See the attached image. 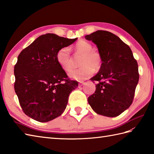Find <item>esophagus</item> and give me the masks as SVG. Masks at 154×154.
Wrapping results in <instances>:
<instances>
[{
    "instance_id": "obj_1",
    "label": "esophagus",
    "mask_w": 154,
    "mask_h": 154,
    "mask_svg": "<svg viewBox=\"0 0 154 154\" xmlns=\"http://www.w3.org/2000/svg\"><path fill=\"white\" fill-rule=\"evenodd\" d=\"M85 85V82H80L79 83V88H81V87H83Z\"/></svg>"
}]
</instances>
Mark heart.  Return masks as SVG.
I'll list each match as a JSON object with an SVG mask.
<instances>
[{"mask_svg":"<svg viewBox=\"0 0 154 154\" xmlns=\"http://www.w3.org/2000/svg\"><path fill=\"white\" fill-rule=\"evenodd\" d=\"M75 49L78 53L83 55L81 61V67L71 71L69 77L77 81H83L90 77L94 73V70H99L102 63L100 54L94 51L93 45L85 41H80L75 45ZM58 64L64 71L71 70V58L68 48H62L56 54Z\"/></svg>","mask_w":154,"mask_h":154,"instance_id":"obj_1","label":"heart"}]
</instances>
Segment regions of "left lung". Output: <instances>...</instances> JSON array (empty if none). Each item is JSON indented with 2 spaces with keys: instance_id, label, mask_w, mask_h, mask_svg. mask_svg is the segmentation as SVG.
Here are the masks:
<instances>
[{
  "instance_id": "left-lung-1",
  "label": "left lung",
  "mask_w": 154,
  "mask_h": 154,
  "mask_svg": "<svg viewBox=\"0 0 154 154\" xmlns=\"http://www.w3.org/2000/svg\"><path fill=\"white\" fill-rule=\"evenodd\" d=\"M85 39L97 45L102 57L95 92L88 98L93 110L100 115L115 117L132 103L139 81L138 63L130 47L112 33L98 30Z\"/></svg>"
}]
</instances>
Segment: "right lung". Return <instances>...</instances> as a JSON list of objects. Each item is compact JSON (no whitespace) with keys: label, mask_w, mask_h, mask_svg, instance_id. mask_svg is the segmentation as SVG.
Returning <instances> with one entry per match:
<instances>
[{"label":"right lung","mask_w":154,"mask_h":154,"mask_svg":"<svg viewBox=\"0 0 154 154\" xmlns=\"http://www.w3.org/2000/svg\"><path fill=\"white\" fill-rule=\"evenodd\" d=\"M77 38L68 39L54 34L42 35L19 54L14 66V90L27 116L46 122L64 112L77 81L67 79L58 64L56 54Z\"/></svg>","instance_id":"obj_1"}]
</instances>
